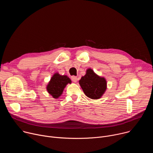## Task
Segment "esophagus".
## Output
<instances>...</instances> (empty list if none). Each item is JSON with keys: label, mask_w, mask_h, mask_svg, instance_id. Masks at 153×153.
<instances>
[{"label": "esophagus", "mask_w": 153, "mask_h": 153, "mask_svg": "<svg viewBox=\"0 0 153 153\" xmlns=\"http://www.w3.org/2000/svg\"><path fill=\"white\" fill-rule=\"evenodd\" d=\"M71 80L74 82H76L77 81V77L75 76H71Z\"/></svg>", "instance_id": "obj_1"}]
</instances>
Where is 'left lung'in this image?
Segmentation results:
<instances>
[{
  "instance_id": "8db88e82",
  "label": "left lung",
  "mask_w": 153,
  "mask_h": 153,
  "mask_svg": "<svg viewBox=\"0 0 153 153\" xmlns=\"http://www.w3.org/2000/svg\"><path fill=\"white\" fill-rule=\"evenodd\" d=\"M79 84L85 95L93 99L101 97L106 88V80L98 76L91 69L87 70L86 74L79 80Z\"/></svg>"
}]
</instances>
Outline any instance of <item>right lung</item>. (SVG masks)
Returning a JSON list of instances; mask_svg holds the SVG:
<instances>
[{
    "label": "right lung",
    "instance_id": "obj_1",
    "mask_svg": "<svg viewBox=\"0 0 153 153\" xmlns=\"http://www.w3.org/2000/svg\"><path fill=\"white\" fill-rule=\"evenodd\" d=\"M71 82V80L67 76H61L56 73L51 79L47 89L54 98H58L61 96L65 86Z\"/></svg>",
    "mask_w": 153,
    "mask_h": 153
}]
</instances>
